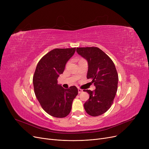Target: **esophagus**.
Instances as JSON below:
<instances>
[{"label": "esophagus", "instance_id": "1", "mask_svg": "<svg viewBox=\"0 0 149 149\" xmlns=\"http://www.w3.org/2000/svg\"><path fill=\"white\" fill-rule=\"evenodd\" d=\"M78 91H79V93H81L83 92V90L81 89H80V88H79V89H78Z\"/></svg>", "mask_w": 149, "mask_h": 149}]
</instances>
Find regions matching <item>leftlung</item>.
<instances>
[{"label":"left lung","instance_id":"1","mask_svg":"<svg viewBox=\"0 0 149 149\" xmlns=\"http://www.w3.org/2000/svg\"><path fill=\"white\" fill-rule=\"evenodd\" d=\"M77 52L87 60V79L92 80L96 89L83 90L89 94L84 104L86 112L92 116H97L107 112L113 102L118 89V75L113 61L97 47L77 48Z\"/></svg>","mask_w":149,"mask_h":149}]
</instances>
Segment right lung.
<instances>
[{"label":"right lung","instance_id":"obj_1","mask_svg":"<svg viewBox=\"0 0 149 149\" xmlns=\"http://www.w3.org/2000/svg\"><path fill=\"white\" fill-rule=\"evenodd\" d=\"M76 48H57L51 50L38 61L33 76L35 95L43 110L49 115L64 118L71 111L78 89L72 86L64 89L57 79L64 71L67 61Z\"/></svg>","mask_w":149,"mask_h":149}]
</instances>
